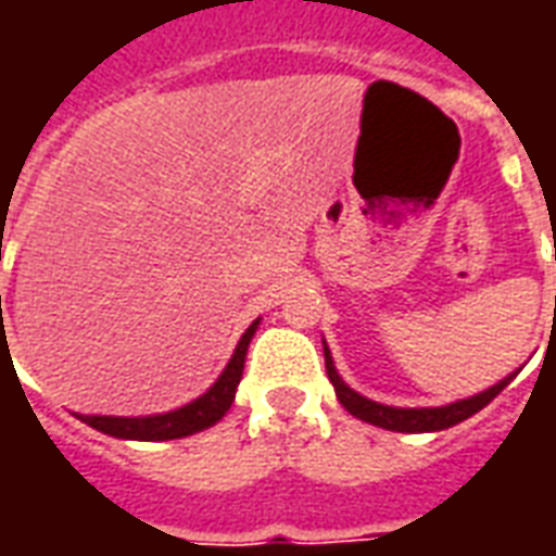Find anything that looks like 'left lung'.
<instances>
[{
	"instance_id": "left-lung-1",
	"label": "left lung",
	"mask_w": 556,
	"mask_h": 556,
	"mask_svg": "<svg viewBox=\"0 0 556 556\" xmlns=\"http://www.w3.org/2000/svg\"><path fill=\"white\" fill-rule=\"evenodd\" d=\"M325 366H327V378L333 381L337 387V399L342 402V408L354 414L363 422H372V426H381V429L390 431H441L450 429L455 422H462V419L473 417L477 410H482L489 405L491 399L501 396V390L513 378H506L501 384H494L485 393H479V396L462 399V402H455V405H443V408H390V405H378L372 399L361 396V393H354L339 372L333 369V361H330V351L325 345Z\"/></svg>"
}]
</instances>
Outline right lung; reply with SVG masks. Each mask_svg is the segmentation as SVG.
Returning <instances> with one entry per match:
<instances>
[{
    "label": "right lung",
    "instance_id": "obj_1",
    "mask_svg": "<svg viewBox=\"0 0 556 556\" xmlns=\"http://www.w3.org/2000/svg\"><path fill=\"white\" fill-rule=\"evenodd\" d=\"M258 321L247 327V333L238 342V349L231 354L226 372L219 375L217 384L207 390L205 396H199L190 405H184L169 414H157V417H79L83 422H89L91 429L113 434V438H125V441H175V438H187L195 431L214 426L223 414L231 408L235 402V390L241 384L243 361H247V349L253 339Z\"/></svg>",
    "mask_w": 556,
    "mask_h": 556
}]
</instances>
